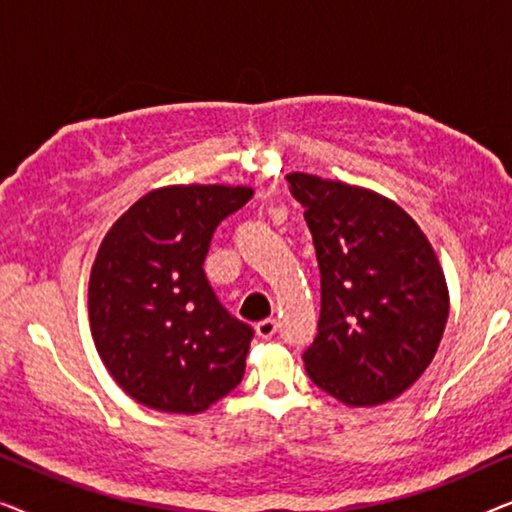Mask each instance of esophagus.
<instances>
[{
    "label": "esophagus",
    "instance_id": "34e87169",
    "mask_svg": "<svg viewBox=\"0 0 512 512\" xmlns=\"http://www.w3.org/2000/svg\"><path fill=\"white\" fill-rule=\"evenodd\" d=\"M277 333V321L275 319H263L256 324V335L263 340H270Z\"/></svg>",
    "mask_w": 512,
    "mask_h": 512
}]
</instances>
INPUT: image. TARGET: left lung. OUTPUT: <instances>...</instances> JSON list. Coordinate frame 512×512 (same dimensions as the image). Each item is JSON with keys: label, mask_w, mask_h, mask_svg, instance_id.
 Segmentation results:
<instances>
[{"label": "left lung", "mask_w": 512, "mask_h": 512, "mask_svg": "<svg viewBox=\"0 0 512 512\" xmlns=\"http://www.w3.org/2000/svg\"><path fill=\"white\" fill-rule=\"evenodd\" d=\"M321 272L310 380L347 405L403 394L443 338L450 298L436 251L396 202L342 181L289 174Z\"/></svg>", "instance_id": "1"}]
</instances>
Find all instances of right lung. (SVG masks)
<instances>
[{
  "label": "right lung",
  "instance_id": "right-lung-1",
  "mask_svg": "<svg viewBox=\"0 0 512 512\" xmlns=\"http://www.w3.org/2000/svg\"><path fill=\"white\" fill-rule=\"evenodd\" d=\"M247 186H167L139 198L100 244L90 272V331L125 394L195 415L242 382L254 328L219 303L205 275L219 223Z\"/></svg>",
  "mask_w": 512,
  "mask_h": 512
}]
</instances>
